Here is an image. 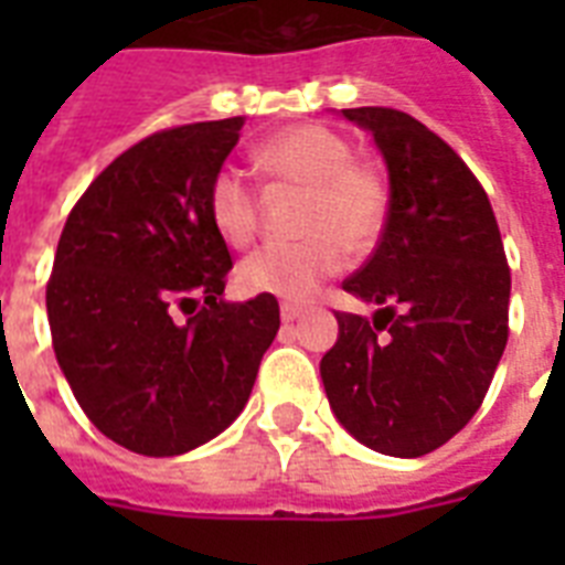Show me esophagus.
<instances>
[{"label": "esophagus", "mask_w": 565, "mask_h": 565, "mask_svg": "<svg viewBox=\"0 0 565 565\" xmlns=\"http://www.w3.org/2000/svg\"><path fill=\"white\" fill-rule=\"evenodd\" d=\"M305 317V308L301 305H290V301H284L281 305V319L284 322H296V319Z\"/></svg>", "instance_id": "34e87169"}]
</instances>
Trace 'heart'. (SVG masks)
<instances>
[{"label": "heart", "mask_w": 565, "mask_h": 565, "mask_svg": "<svg viewBox=\"0 0 565 565\" xmlns=\"http://www.w3.org/2000/svg\"><path fill=\"white\" fill-rule=\"evenodd\" d=\"M257 167L269 179L305 190L299 234L269 243L239 264L237 281L252 296L301 301L343 269L345 255L372 248L390 213L384 172L354 161L352 143L334 128L305 122L257 146ZM207 220L228 246H246L257 234V193L234 167H222L207 184Z\"/></svg>", "instance_id": "1"}]
</instances>
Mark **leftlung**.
<instances>
[{"label":"left lung","mask_w":565,"mask_h":565,"mask_svg":"<svg viewBox=\"0 0 565 565\" xmlns=\"http://www.w3.org/2000/svg\"><path fill=\"white\" fill-rule=\"evenodd\" d=\"M390 172L377 248L343 290L375 317L337 313L319 363L331 411L354 439L422 457L466 428L508 345L510 266L499 222L463 158L395 108H345Z\"/></svg>","instance_id":"8db88e82"}]
</instances>
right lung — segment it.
Wrapping results in <instances>:
<instances>
[{"mask_svg": "<svg viewBox=\"0 0 565 565\" xmlns=\"http://www.w3.org/2000/svg\"><path fill=\"white\" fill-rule=\"evenodd\" d=\"M239 128L231 117L149 135L93 179L57 239V366L87 419L137 455H184L228 428L281 326L275 296L222 301L234 264L207 184Z\"/></svg>", "mask_w": 565, "mask_h": 565, "instance_id": "1", "label": "right lung"}]
</instances>
